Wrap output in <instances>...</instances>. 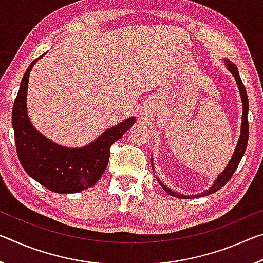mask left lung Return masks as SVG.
Here are the masks:
<instances>
[{
  "label": "left lung",
  "instance_id": "obj_1",
  "mask_svg": "<svg viewBox=\"0 0 263 263\" xmlns=\"http://www.w3.org/2000/svg\"><path fill=\"white\" fill-rule=\"evenodd\" d=\"M225 62V67L229 69V72L233 75L235 81H237V86L239 89V92H240V96H241V102H242V123H241V131H240V137H239V140H238V144L235 146V149L233 152L232 158L228 163V166L225 167L224 171H222L219 175L217 176V179L213 182V184L209 188L208 190L203 191V193L198 194V195H182V194H177L176 191L172 190L171 188H168L167 185H164L161 181L159 179L158 182L159 184L161 185V188L166 191L168 195L173 196V197H177V198H196V197H203V196H208V195H211L213 193H216L219 189H221L222 186H224L228 182L230 181L231 177H232L233 173L235 172V169L238 168L240 161H241V159L245 154V151H246L247 147V141H248V121H247V116H248V99H247V92H246V89H245V86L242 84L241 79H240V75H239V70L237 68V66H235L233 62H231L228 59H224ZM151 164H152V168H153V158H151ZM154 172V169H153Z\"/></svg>",
  "mask_w": 263,
  "mask_h": 263
}]
</instances>
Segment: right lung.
<instances>
[{"mask_svg": "<svg viewBox=\"0 0 263 263\" xmlns=\"http://www.w3.org/2000/svg\"><path fill=\"white\" fill-rule=\"evenodd\" d=\"M45 54L33 60L26 69L12 108L17 155L24 171L48 190L58 194L80 193L101 179L108 166L111 145L135 124L136 117L124 119L80 148L65 147L42 135L30 122L26 97L31 70Z\"/></svg>", "mask_w": 263, "mask_h": 263, "instance_id": "right-lung-1", "label": "right lung"}]
</instances>
